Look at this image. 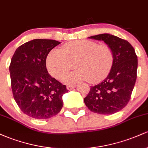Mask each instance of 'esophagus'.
I'll use <instances>...</instances> for the list:
<instances>
[{"mask_svg": "<svg viewBox=\"0 0 148 148\" xmlns=\"http://www.w3.org/2000/svg\"><path fill=\"white\" fill-rule=\"evenodd\" d=\"M75 87H76V85H68V86H67V89L68 90H71L75 88Z\"/></svg>", "mask_w": 148, "mask_h": 148, "instance_id": "esophagus-1", "label": "esophagus"}]
</instances>
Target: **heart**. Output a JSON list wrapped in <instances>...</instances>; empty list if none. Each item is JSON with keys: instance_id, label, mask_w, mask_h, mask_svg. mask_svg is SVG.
Listing matches in <instances>:
<instances>
[{"instance_id": "1", "label": "heart", "mask_w": 148, "mask_h": 148, "mask_svg": "<svg viewBox=\"0 0 148 148\" xmlns=\"http://www.w3.org/2000/svg\"><path fill=\"white\" fill-rule=\"evenodd\" d=\"M114 62L111 47L95 42L80 40L65 44L62 49H53L46 59V66L53 77L60 79L73 67L77 70L62 78L65 84L88 80L97 83L109 74Z\"/></svg>"}]
</instances>
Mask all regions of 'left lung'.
Masks as SVG:
<instances>
[{"mask_svg": "<svg viewBox=\"0 0 148 148\" xmlns=\"http://www.w3.org/2000/svg\"><path fill=\"white\" fill-rule=\"evenodd\" d=\"M88 38L103 41L110 46L114 54V62L106 79L91 86L84 102L92 112L113 114L125 108L130 101L136 81L137 56L130 42L111 34H100Z\"/></svg>", "mask_w": 148, "mask_h": 148, "instance_id": "left-lung-1", "label": "left lung"}]
</instances>
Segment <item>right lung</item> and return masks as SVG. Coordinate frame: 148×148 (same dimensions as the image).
Instances as JSON below:
<instances>
[{"instance_id":"obj_1","label":"right lung","mask_w":148,"mask_h":148,"mask_svg":"<svg viewBox=\"0 0 148 148\" xmlns=\"http://www.w3.org/2000/svg\"><path fill=\"white\" fill-rule=\"evenodd\" d=\"M60 42L35 39L15 51L10 65L13 97L20 109L35 119H48L63 106L64 85L51 76L46 67L49 53Z\"/></svg>"}]
</instances>
